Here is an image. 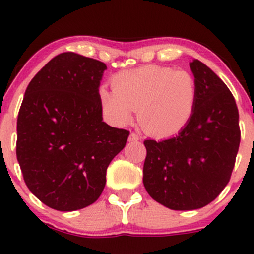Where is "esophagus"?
I'll return each mask as SVG.
<instances>
[{
    "instance_id": "obj_1",
    "label": "esophagus",
    "mask_w": 254,
    "mask_h": 254,
    "mask_svg": "<svg viewBox=\"0 0 254 254\" xmlns=\"http://www.w3.org/2000/svg\"><path fill=\"white\" fill-rule=\"evenodd\" d=\"M139 139V136L137 135L135 132H131L130 136H129V141L130 142H137Z\"/></svg>"
}]
</instances>
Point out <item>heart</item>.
I'll list each match as a JSON object with an SVG mask.
<instances>
[{"mask_svg": "<svg viewBox=\"0 0 254 254\" xmlns=\"http://www.w3.org/2000/svg\"><path fill=\"white\" fill-rule=\"evenodd\" d=\"M113 90L103 88L104 112L118 124L138 113L139 124L151 135L173 136L186 127L197 100L194 77L186 70L149 65L116 75Z\"/></svg>", "mask_w": 254, "mask_h": 254, "instance_id": "heart-1", "label": "heart"}]
</instances>
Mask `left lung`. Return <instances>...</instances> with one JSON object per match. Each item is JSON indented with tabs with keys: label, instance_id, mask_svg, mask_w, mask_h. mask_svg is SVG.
<instances>
[{
	"label": "left lung",
	"instance_id": "left-lung-1",
	"mask_svg": "<svg viewBox=\"0 0 254 254\" xmlns=\"http://www.w3.org/2000/svg\"><path fill=\"white\" fill-rule=\"evenodd\" d=\"M190 68L197 84L190 122L171 138L144 141V188L172 210L211 203L229 182L240 144L239 111L228 87L200 61Z\"/></svg>",
	"mask_w": 254,
	"mask_h": 254
}]
</instances>
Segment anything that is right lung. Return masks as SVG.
Returning a JSON list of instances; mask_svg holds the SVG:
<instances>
[{"label":"right lung","mask_w":254,"mask_h":254,"mask_svg":"<svg viewBox=\"0 0 254 254\" xmlns=\"http://www.w3.org/2000/svg\"><path fill=\"white\" fill-rule=\"evenodd\" d=\"M106 64L63 52L38 71L17 116L16 157L40 202L74 211L100 197L106 170L129 131L103 122L99 87Z\"/></svg>","instance_id":"add662e5"}]
</instances>
